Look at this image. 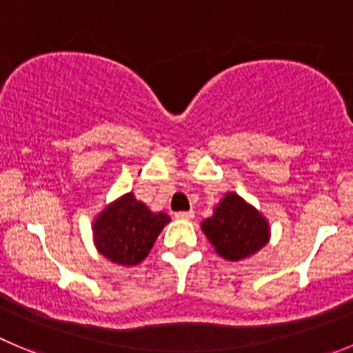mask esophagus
Returning a JSON list of instances; mask_svg holds the SVG:
<instances>
[{"mask_svg":"<svg viewBox=\"0 0 353 353\" xmlns=\"http://www.w3.org/2000/svg\"><path fill=\"white\" fill-rule=\"evenodd\" d=\"M174 218H179V220H190V218H194V211H176V213H174Z\"/></svg>","mask_w":353,"mask_h":353,"instance_id":"34e87169","label":"esophagus"}]
</instances>
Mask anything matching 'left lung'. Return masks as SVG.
I'll return each instance as SVG.
<instances>
[{"mask_svg": "<svg viewBox=\"0 0 353 353\" xmlns=\"http://www.w3.org/2000/svg\"><path fill=\"white\" fill-rule=\"evenodd\" d=\"M203 232L220 256L232 261L256 253L268 241L265 218L237 194L221 199L213 216L203 221Z\"/></svg>", "mask_w": 353, "mask_h": 353, "instance_id": "obj_1", "label": "left lung"}]
</instances>
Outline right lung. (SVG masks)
Segmentation results:
<instances>
[{"mask_svg": "<svg viewBox=\"0 0 353 353\" xmlns=\"http://www.w3.org/2000/svg\"><path fill=\"white\" fill-rule=\"evenodd\" d=\"M168 221L166 213H152L133 194H126L95 220L97 248L114 263L137 265L149 254Z\"/></svg>", "mask_w": 353, "mask_h": 353, "instance_id": "right-lung-1", "label": "right lung"}]
</instances>
